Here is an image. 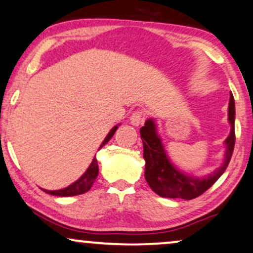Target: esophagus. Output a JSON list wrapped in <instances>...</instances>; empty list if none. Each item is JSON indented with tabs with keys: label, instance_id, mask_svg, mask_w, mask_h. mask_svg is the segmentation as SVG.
<instances>
[{
	"label": "esophagus",
	"instance_id": "34e87169",
	"mask_svg": "<svg viewBox=\"0 0 253 253\" xmlns=\"http://www.w3.org/2000/svg\"><path fill=\"white\" fill-rule=\"evenodd\" d=\"M143 120H145V116H143L142 112H134L132 116L129 117L130 124L135 127L140 126L143 123Z\"/></svg>",
	"mask_w": 253,
	"mask_h": 253
}]
</instances>
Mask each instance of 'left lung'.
<instances>
[{"instance_id":"8db88e82","label":"left lung","mask_w":253,"mask_h":253,"mask_svg":"<svg viewBox=\"0 0 253 253\" xmlns=\"http://www.w3.org/2000/svg\"><path fill=\"white\" fill-rule=\"evenodd\" d=\"M235 117V99L232 93H230L228 120L231 130L224 141V161L211 174L201 177L185 174L172 164L158 133L155 120L147 119L145 126L140 128V134L143 143V159L146 161L145 177L152 190L161 197L182 198L189 201L209 189L222 176L232 156L236 140Z\"/></svg>"}]
</instances>
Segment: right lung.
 <instances>
[{
  "label": "right lung",
  "mask_w": 253,
  "mask_h": 253,
  "mask_svg": "<svg viewBox=\"0 0 253 253\" xmlns=\"http://www.w3.org/2000/svg\"><path fill=\"white\" fill-rule=\"evenodd\" d=\"M119 126H120V124H118L117 126H114L113 128H112L110 132H108L106 137L104 139V141L101 142L100 147H99V149H100L101 147H104L108 141H110L111 137L114 135V133H116V130L118 129V127H119ZM98 172H99L98 161H97V159L93 158V160H92V162H91V165L88 166L87 169H86V171L82 175L81 177L78 178V180L73 182L72 184H70L66 188H63V189H59V190H46V189H42V190L45 191L46 194L53 195V196H62V197L82 195V194H84V193H86V191H88L89 189H91L92 184L94 183L95 178H97V176H98Z\"/></svg>",
  "instance_id": "right-lung-1"
}]
</instances>
